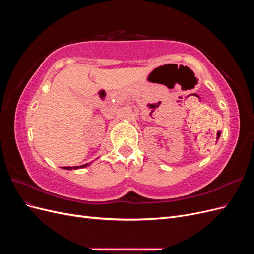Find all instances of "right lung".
Here are the masks:
<instances>
[{"instance_id":"add662e5","label":"right lung","mask_w":254,"mask_h":254,"mask_svg":"<svg viewBox=\"0 0 254 254\" xmlns=\"http://www.w3.org/2000/svg\"><path fill=\"white\" fill-rule=\"evenodd\" d=\"M90 163H87V164H83V165H80V166H66V167H64V170H77V168H82V167H87Z\"/></svg>"}]
</instances>
